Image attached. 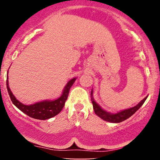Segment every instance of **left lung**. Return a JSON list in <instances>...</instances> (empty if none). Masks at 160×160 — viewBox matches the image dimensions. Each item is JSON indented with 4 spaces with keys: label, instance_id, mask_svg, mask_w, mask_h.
<instances>
[{
    "label": "left lung",
    "instance_id": "8db88e82",
    "mask_svg": "<svg viewBox=\"0 0 160 160\" xmlns=\"http://www.w3.org/2000/svg\"><path fill=\"white\" fill-rule=\"evenodd\" d=\"M147 98H148V96L145 97V98L143 99V100H141L137 105L134 106L132 108H128V109H126L123 110V111L117 112V113H113L102 109V108L98 104L96 103L94 98H93L92 89L91 92V100L95 114L98 116V117H100V118H102L103 120L107 121V122H113V123H118V122H122V121L127 120L128 118H129L131 116H132L134 113L142 106V104H144L145 101H146Z\"/></svg>",
    "mask_w": 160,
    "mask_h": 160
}]
</instances>
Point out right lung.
Here are the masks:
<instances>
[{
	"label": "right lung",
	"instance_id": "right-lung-1",
	"mask_svg": "<svg viewBox=\"0 0 160 160\" xmlns=\"http://www.w3.org/2000/svg\"><path fill=\"white\" fill-rule=\"evenodd\" d=\"M76 78L71 79L67 82L65 87H64L62 94L59 98L55 100H45L43 102H39L30 105H26L18 101L12 92H11L9 87L8 81V71H7V88L10 95L11 101L12 104L18 108L22 112L37 120H45L49 118L55 117L61 112L62 108L65 106V103L68 96L69 91L73 83L76 80Z\"/></svg>",
	"mask_w": 160,
	"mask_h": 160
}]
</instances>
